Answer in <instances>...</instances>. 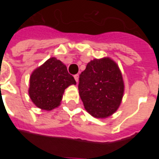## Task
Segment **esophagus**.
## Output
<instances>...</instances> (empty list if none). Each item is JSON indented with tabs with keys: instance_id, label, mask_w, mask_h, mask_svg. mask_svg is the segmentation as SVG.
<instances>
[{
	"instance_id": "esophagus-1",
	"label": "esophagus",
	"mask_w": 159,
	"mask_h": 159,
	"mask_svg": "<svg viewBox=\"0 0 159 159\" xmlns=\"http://www.w3.org/2000/svg\"><path fill=\"white\" fill-rule=\"evenodd\" d=\"M74 78H75L76 83H78L79 82V74H76V75H74Z\"/></svg>"
}]
</instances>
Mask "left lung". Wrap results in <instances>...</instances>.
I'll return each instance as SVG.
<instances>
[{
  "mask_svg": "<svg viewBox=\"0 0 159 159\" xmlns=\"http://www.w3.org/2000/svg\"><path fill=\"white\" fill-rule=\"evenodd\" d=\"M79 93L87 111L95 118H107L118 110L124 92L122 73L108 57L87 64L79 79Z\"/></svg>",
  "mask_w": 159,
  "mask_h": 159,
  "instance_id": "1",
  "label": "left lung"
}]
</instances>
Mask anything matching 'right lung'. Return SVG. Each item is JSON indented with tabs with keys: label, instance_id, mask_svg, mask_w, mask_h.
Here are the masks:
<instances>
[{
	"label": "right lung",
	"instance_id": "1",
	"mask_svg": "<svg viewBox=\"0 0 159 159\" xmlns=\"http://www.w3.org/2000/svg\"><path fill=\"white\" fill-rule=\"evenodd\" d=\"M71 84L75 85L76 82L67 67L52 57L32 73L29 96L37 107L51 111L60 106L64 90Z\"/></svg>",
	"mask_w": 159,
	"mask_h": 159
}]
</instances>
